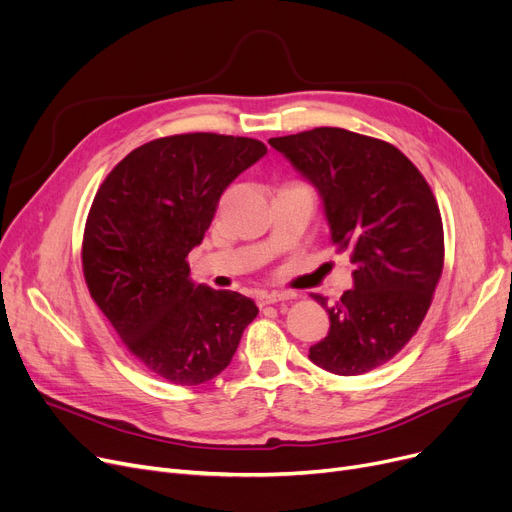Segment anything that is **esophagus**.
<instances>
[{
    "label": "esophagus",
    "instance_id": "obj_1",
    "mask_svg": "<svg viewBox=\"0 0 512 512\" xmlns=\"http://www.w3.org/2000/svg\"><path fill=\"white\" fill-rule=\"evenodd\" d=\"M286 301V294H267V292H261L257 297V305L259 307H267V305H276V303H282Z\"/></svg>",
    "mask_w": 512,
    "mask_h": 512
}]
</instances>
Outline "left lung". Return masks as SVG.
Masks as SVG:
<instances>
[{"mask_svg":"<svg viewBox=\"0 0 512 512\" xmlns=\"http://www.w3.org/2000/svg\"><path fill=\"white\" fill-rule=\"evenodd\" d=\"M270 145L307 176L326 205L332 240L355 263V288L328 307L330 332L309 359L336 375H361L394 359L417 334L444 270L438 201L394 145L321 126Z\"/></svg>","mask_w":512,"mask_h":512,"instance_id":"8db88e82","label":"left lung"}]
</instances>
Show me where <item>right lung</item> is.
I'll return each mask as SVG.
<instances>
[{
  "mask_svg": "<svg viewBox=\"0 0 512 512\" xmlns=\"http://www.w3.org/2000/svg\"><path fill=\"white\" fill-rule=\"evenodd\" d=\"M265 153L249 137L172 134L130 151L93 199L80 251L91 299L126 351L170 384L222 373L259 313L238 292L195 286L186 257L228 184Z\"/></svg>",
  "mask_w": 512,
  "mask_h": 512,
  "instance_id": "add662e5",
  "label": "right lung"
}]
</instances>
